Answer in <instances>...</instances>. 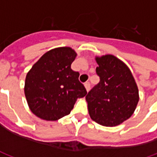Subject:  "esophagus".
I'll list each match as a JSON object with an SVG mask.
<instances>
[{
  "mask_svg": "<svg viewBox=\"0 0 157 157\" xmlns=\"http://www.w3.org/2000/svg\"><path fill=\"white\" fill-rule=\"evenodd\" d=\"M84 86H85V87H86V91L88 92L89 90H90V87H91V84H90V82H86L85 84H84Z\"/></svg>",
  "mask_w": 157,
  "mask_h": 157,
  "instance_id": "34e87169",
  "label": "esophagus"
}]
</instances>
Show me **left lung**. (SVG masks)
Returning a JSON list of instances; mask_svg holds the SVG:
<instances>
[{"label":"left lung","mask_w":157,"mask_h":157,"mask_svg":"<svg viewBox=\"0 0 157 157\" xmlns=\"http://www.w3.org/2000/svg\"><path fill=\"white\" fill-rule=\"evenodd\" d=\"M100 82L87 93L89 115L99 124L113 127L131 117L139 102V91L128 66L115 56L96 58Z\"/></svg>","instance_id":"1"}]
</instances>
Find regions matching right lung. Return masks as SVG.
I'll list each match as a JSON object with an SVG mask.
<instances>
[{
    "label": "right lung",
    "mask_w": 157,
    "mask_h": 157,
    "mask_svg": "<svg viewBox=\"0 0 157 157\" xmlns=\"http://www.w3.org/2000/svg\"><path fill=\"white\" fill-rule=\"evenodd\" d=\"M76 53L69 47L54 48L39 59L27 74L26 99L39 118L55 121L70 114L77 98L87 93L71 68Z\"/></svg>",
    "instance_id": "add662e5"
}]
</instances>
